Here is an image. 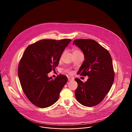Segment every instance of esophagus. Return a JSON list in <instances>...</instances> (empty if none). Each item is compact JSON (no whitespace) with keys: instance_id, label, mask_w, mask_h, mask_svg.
<instances>
[{"instance_id":"1","label":"esophagus","mask_w":132,"mask_h":132,"mask_svg":"<svg viewBox=\"0 0 132 132\" xmlns=\"http://www.w3.org/2000/svg\"><path fill=\"white\" fill-rule=\"evenodd\" d=\"M68 81H71V80H73V78H71V77H68Z\"/></svg>"}]
</instances>
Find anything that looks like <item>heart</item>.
Wrapping results in <instances>:
<instances>
[{
	"label": "heart",
	"mask_w": 132,
	"mask_h": 132,
	"mask_svg": "<svg viewBox=\"0 0 132 132\" xmlns=\"http://www.w3.org/2000/svg\"><path fill=\"white\" fill-rule=\"evenodd\" d=\"M72 51H73V54L81 53V52L80 50H77V49H76V48H73V49H72Z\"/></svg>",
	"instance_id": "1"
}]
</instances>
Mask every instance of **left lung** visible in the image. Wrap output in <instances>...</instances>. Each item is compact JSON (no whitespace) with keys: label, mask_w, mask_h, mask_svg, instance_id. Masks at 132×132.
Returning <instances> with one entry per match:
<instances>
[{"label":"left lung","mask_w":132,"mask_h":132,"mask_svg":"<svg viewBox=\"0 0 132 132\" xmlns=\"http://www.w3.org/2000/svg\"><path fill=\"white\" fill-rule=\"evenodd\" d=\"M73 44L82 50L85 59L77 74L88 77L85 82L75 79L76 100L84 106H94L103 100L112 86L115 75L111 56L93 39H77Z\"/></svg>","instance_id":"1"}]
</instances>
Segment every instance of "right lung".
Returning <instances> with one entry per match:
<instances>
[{"instance_id":"1","label":"right lung","mask_w":132,"mask_h":132,"mask_svg":"<svg viewBox=\"0 0 132 132\" xmlns=\"http://www.w3.org/2000/svg\"><path fill=\"white\" fill-rule=\"evenodd\" d=\"M71 41L42 39L26 49L19 62L18 74L23 92L36 106L48 107L58 101L68 78L59 75L53 79L47 74L55 71L63 51Z\"/></svg>"}]
</instances>
